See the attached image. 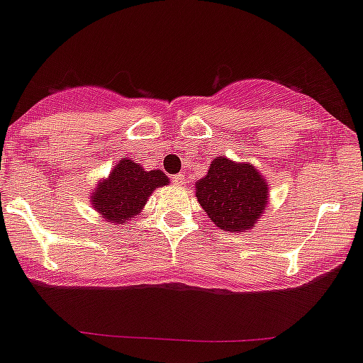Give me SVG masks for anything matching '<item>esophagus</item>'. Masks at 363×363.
I'll return each mask as SVG.
<instances>
[{"label": "esophagus", "instance_id": "esophagus-1", "mask_svg": "<svg viewBox=\"0 0 363 363\" xmlns=\"http://www.w3.org/2000/svg\"><path fill=\"white\" fill-rule=\"evenodd\" d=\"M184 181H186V179H184V175H182V174L175 175V177H174V182H175V184H177V186L184 184Z\"/></svg>", "mask_w": 363, "mask_h": 363}]
</instances>
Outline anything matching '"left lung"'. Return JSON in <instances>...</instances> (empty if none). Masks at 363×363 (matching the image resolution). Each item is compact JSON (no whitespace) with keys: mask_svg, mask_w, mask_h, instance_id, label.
Returning <instances> with one entry per match:
<instances>
[{"mask_svg":"<svg viewBox=\"0 0 363 363\" xmlns=\"http://www.w3.org/2000/svg\"><path fill=\"white\" fill-rule=\"evenodd\" d=\"M195 195L207 216L225 232H248L269 202L266 177L248 161L214 157L195 184Z\"/></svg>","mask_w":363,"mask_h":363,"instance_id":"left-lung-1","label":"left lung"}]
</instances>
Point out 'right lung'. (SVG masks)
I'll use <instances>...</instances> for the list:
<instances>
[{"label":"right lung","instance_id":"obj_1","mask_svg":"<svg viewBox=\"0 0 363 363\" xmlns=\"http://www.w3.org/2000/svg\"><path fill=\"white\" fill-rule=\"evenodd\" d=\"M167 174L149 170L135 160L122 157L110 175L101 179L90 191V203L110 223L124 225L138 216L154 189L168 184Z\"/></svg>","mask_w":363,"mask_h":363}]
</instances>
